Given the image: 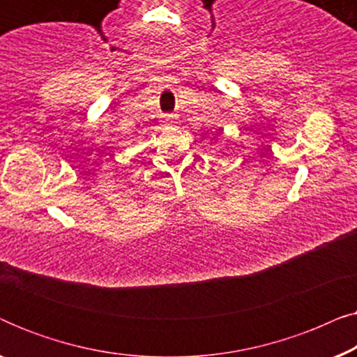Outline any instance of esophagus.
Returning a JSON list of instances; mask_svg holds the SVG:
<instances>
[{"mask_svg": "<svg viewBox=\"0 0 357 357\" xmlns=\"http://www.w3.org/2000/svg\"><path fill=\"white\" fill-rule=\"evenodd\" d=\"M175 119H177V115H175V114H169V115H165V121H174Z\"/></svg>", "mask_w": 357, "mask_h": 357, "instance_id": "34e87169", "label": "esophagus"}]
</instances>
